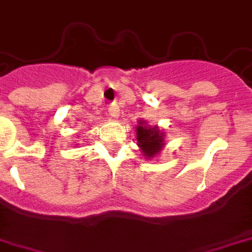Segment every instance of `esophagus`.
I'll return each mask as SVG.
<instances>
[{
  "label": "esophagus",
  "instance_id": "1",
  "mask_svg": "<svg viewBox=\"0 0 252 252\" xmlns=\"http://www.w3.org/2000/svg\"><path fill=\"white\" fill-rule=\"evenodd\" d=\"M119 106L117 104H110V107H109V116L113 117V119H116V117H119Z\"/></svg>",
  "mask_w": 252,
  "mask_h": 252
}]
</instances>
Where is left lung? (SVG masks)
I'll return each instance as SVG.
<instances>
[{"mask_svg":"<svg viewBox=\"0 0 252 252\" xmlns=\"http://www.w3.org/2000/svg\"><path fill=\"white\" fill-rule=\"evenodd\" d=\"M136 135H138V143H139L140 149L148 157L155 156L156 153H158L162 148V133L157 128H148L140 124L136 129Z\"/></svg>","mask_w":252,"mask_h":252,"instance_id":"obj_1","label":"left lung"}]
</instances>
